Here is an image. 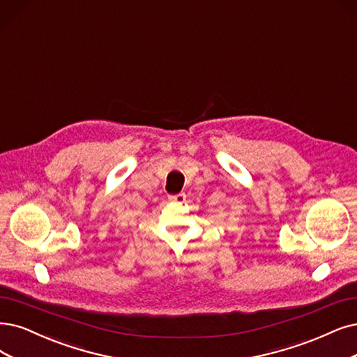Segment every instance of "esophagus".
<instances>
[{"label":"esophagus","instance_id":"1","mask_svg":"<svg viewBox=\"0 0 357 357\" xmlns=\"http://www.w3.org/2000/svg\"><path fill=\"white\" fill-rule=\"evenodd\" d=\"M185 199H187V195L183 192H179V194H175V195H169V202L175 203V204L185 203Z\"/></svg>","mask_w":357,"mask_h":357}]
</instances>
